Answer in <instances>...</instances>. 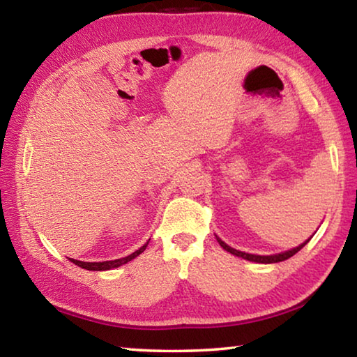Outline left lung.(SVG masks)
<instances>
[{
  "mask_svg": "<svg viewBox=\"0 0 357 357\" xmlns=\"http://www.w3.org/2000/svg\"><path fill=\"white\" fill-rule=\"evenodd\" d=\"M217 241H219V244L223 247V249H225V250H227V252H229V253H233V255L241 257V258H244V259H249V261H255V263H266V264H269V263H279V261H285V259H288L289 257H293L294 253H298V252L302 249V247H304L307 243H309L310 239H307L304 244H301L299 247H296V249H291V250H288V252L277 253V255H252V253H245V252H241V250L233 249V247L227 245V244L223 243V241H222V239H219V238H217Z\"/></svg>",
  "mask_w": 357,
  "mask_h": 357,
  "instance_id": "obj_1",
  "label": "left lung"
}]
</instances>
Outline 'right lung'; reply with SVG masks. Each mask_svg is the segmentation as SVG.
<instances>
[{
  "mask_svg": "<svg viewBox=\"0 0 357 357\" xmlns=\"http://www.w3.org/2000/svg\"><path fill=\"white\" fill-rule=\"evenodd\" d=\"M148 244H144L143 247H140V249L135 250L134 253H130V255L124 257V258H119V259H112V261H100V263H84V261H78V259H74V258H69L72 263L80 266V268L83 269H88V271H107V269H112V268H118V266H123L126 263H129L130 259H134L135 257L140 255L142 252H144V249H146Z\"/></svg>",
  "mask_w": 357,
  "mask_h": 357,
  "instance_id": "right-lung-1",
  "label": "right lung"
}]
</instances>
